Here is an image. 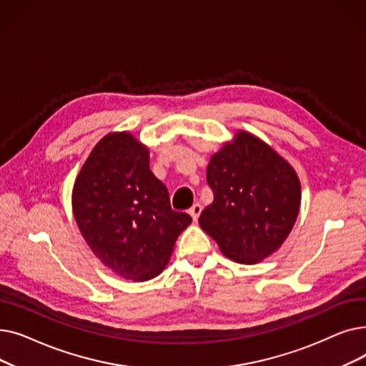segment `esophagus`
Returning a JSON list of instances; mask_svg holds the SVG:
<instances>
[{"instance_id":"1","label":"esophagus","mask_w":366,"mask_h":366,"mask_svg":"<svg viewBox=\"0 0 366 366\" xmlns=\"http://www.w3.org/2000/svg\"><path fill=\"white\" fill-rule=\"evenodd\" d=\"M200 214H202V204L196 203V204L191 206V209H189V215L193 217V219H194V221H197V219H199Z\"/></svg>"}]
</instances>
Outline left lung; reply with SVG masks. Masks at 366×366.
<instances>
[{
  "label": "left lung",
  "instance_id": "8db88e82",
  "mask_svg": "<svg viewBox=\"0 0 366 366\" xmlns=\"http://www.w3.org/2000/svg\"><path fill=\"white\" fill-rule=\"evenodd\" d=\"M214 202L199 224L221 252L255 264L280 247L297 221L301 187L295 170L251 133L214 154L206 170Z\"/></svg>",
  "mask_w": 366,
  "mask_h": 366
}]
</instances>
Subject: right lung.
<instances>
[{
  "instance_id": "right-lung-1",
  "label": "right lung",
  "mask_w": 366,
  "mask_h": 366,
  "mask_svg": "<svg viewBox=\"0 0 366 366\" xmlns=\"http://www.w3.org/2000/svg\"><path fill=\"white\" fill-rule=\"evenodd\" d=\"M74 217L107 267L133 282L159 276L191 217L170 207L149 169V151L130 133L101 139L75 179Z\"/></svg>"
}]
</instances>
